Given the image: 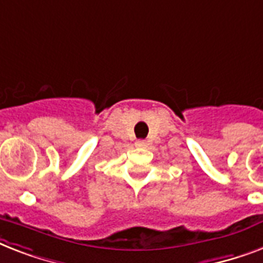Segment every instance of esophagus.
Returning <instances> with one entry per match:
<instances>
[{
  "instance_id": "34e87169",
  "label": "esophagus",
  "mask_w": 263,
  "mask_h": 263,
  "mask_svg": "<svg viewBox=\"0 0 263 263\" xmlns=\"http://www.w3.org/2000/svg\"><path fill=\"white\" fill-rule=\"evenodd\" d=\"M135 146L140 147V148H144V147L147 146V143H146V140H136Z\"/></svg>"
}]
</instances>
